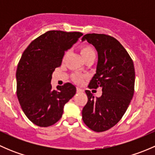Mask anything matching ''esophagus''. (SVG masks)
I'll return each mask as SVG.
<instances>
[{
    "instance_id": "esophagus-1",
    "label": "esophagus",
    "mask_w": 155,
    "mask_h": 155,
    "mask_svg": "<svg viewBox=\"0 0 155 155\" xmlns=\"http://www.w3.org/2000/svg\"><path fill=\"white\" fill-rule=\"evenodd\" d=\"M76 91H77L78 93H81V92H83L84 90H83V89L81 88V87H76Z\"/></svg>"
}]
</instances>
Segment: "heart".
Here are the masks:
<instances>
[{
  "label": "heart",
  "instance_id": "b5f03b06",
  "mask_svg": "<svg viewBox=\"0 0 155 155\" xmlns=\"http://www.w3.org/2000/svg\"><path fill=\"white\" fill-rule=\"evenodd\" d=\"M81 54L83 57V58L85 59L86 58L89 57L91 55H95V51L94 50V48L91 46H89V45H85V46H83L81 48ZM85 77L86 76L85 75L81 74V73H73L72 75V79L78 84L82 83L84 81V79H85Z\"/></svg>",
  "mask_w": 155,
  "mask_h": 155
}]
</instances>
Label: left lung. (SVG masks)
Returning a JSON list of instances; mask_svg holds the SVG:
<instances>
[{"label":"left lung","instance_id":"obj_1","mask_svg":"<svg viewBox=\"0 0 155 155\" xmlns=\"http://www.w3.org/2000/svg\"><path fill=\"white\" fill-rule=\"evenodd\" d=\"M86 40L96 48L98 63L88 88L102 87V95L94 97L85 90L87 102L82 109V120L91 130L104 132L115 126L125 113L134 93V61L124 46L113 37L87 34Z\"/></svg>","mask_w":155,"mask_h":155}]
</instances>
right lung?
Returning a JSON list of instances; mask_svg holds the SVG:
<instances>
[{
  "label": "right lung",
  "mask_w": 155,
  "mask_h": 155,
  "mask_svg": "<svg viewBox=\"0 0 155 155\" xmlns=\"http://www.w3.org/2000/svg\"><path fill=\"white\" fill-rule=\"evenodd\" d=\"M82 35L80 32L48 31L33 40L23 52L16 70V94L27 118L39 127L60 120L64 107L76 92L70 82L52 90V73L61 65L65 51Z\"/></svg>",
  "instance_id": "obj_1"
}]
</instances>
